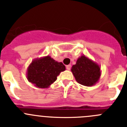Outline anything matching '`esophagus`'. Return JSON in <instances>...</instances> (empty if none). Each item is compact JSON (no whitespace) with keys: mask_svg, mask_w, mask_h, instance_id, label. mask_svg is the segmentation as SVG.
<instances>
[{"mask_svg":"<svg viewBox=\"0 0 127 127\" xmlns=\"http://www.w3.org/2000/svg\"><path fill=\"white\" fill-rule=\"evenodd\" d=\"M70 68H71V65H66V69L68 70H70Z\"/></svg>","mask_w":127,"mask_h":127,"instance_id":"esophagus-1","label":"esophagus"}]
</instances>
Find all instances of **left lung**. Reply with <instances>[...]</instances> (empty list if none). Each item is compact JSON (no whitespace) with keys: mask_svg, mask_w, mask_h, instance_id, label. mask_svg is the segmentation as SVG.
<instances>
[{"mask_svg":"<svg viewBox=\"0 0 127 127\" xmlns=\"http://www.w3.org/2000/svg\"><path fill=\"white\" fill-rule=\"evenodd\" d=\"M76 81L86 86H92L98 83L101 76L100 67L95 62L85 55L77 58L71 68Z\"/></svg>","mask_w":127,"mask_h":127,"instance_id":"1","label":"left lung"}]
</instances>
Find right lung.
Segmentation results:
<instances>
[{
  "label": "right lung",
  "instance_id": "1",
  "mask_svg": "<svg viewBox=\"0 0 127 127\" xmlns=\"http://www.w3.org/2000/svg\"><path fill=\"white\" fill-rule=\"evenodd\" d=\"M65 70V67L62 63L58 62L48 55L32 60L27 70V78L35 86L47 88Z\"/></svg>",
  "mask_w": 127,
  "mask_h": 127
}]
</instances>
